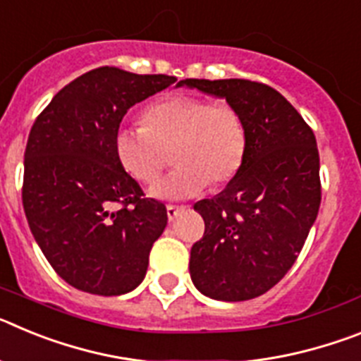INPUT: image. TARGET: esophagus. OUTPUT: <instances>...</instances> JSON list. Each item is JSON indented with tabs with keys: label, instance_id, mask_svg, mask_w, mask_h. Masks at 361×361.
Wrapping results in <instances>:
<instances>
[{
	"label": "esophagus",
	"instance_id": "1",
	"mask_svg": "<svg viewBox=\"0 0 361 361\" xmlns=\"http://www.w3.org/2000/svg\"><path fill=\"white\" fill-rule=\"evenodd\" d=\"M184 209H186L184 206H175V204H168V206H166V213H168V219L170 220L177 219L178 213H183Z\"/></svg>",
	"mask_w": 361,
	"mask_h": 361
}]
</instances>
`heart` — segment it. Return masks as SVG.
Instances as JSON below:
<instances>
[{
    "mask_svg": "<svg viewBox=\"0 0 361 361\" xmlns=\"http://www.w3.org/2000/svg\"><path fill=\"white\" fill-rule=\"evenodd\" d=\"M245 126L228 103L195 95H166L142 114V126H123L114 135L117 161L139 183H153L166 162L177 164L152 188L161 199H188L209 184H226L244 161Z\"/></svg>",
    "mask_w": 361,
    "mask_h": 361,
    "instance_id": "1",
    "label": "heart"
}]
</instances>
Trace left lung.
<instances>
[{
    "label": "left lung",
    "mask_w": 361,
    "mask_h": 361,
    "mask_svg": "<svg viewBox=\"0 0 361 361\" xmlns=\"http://www.w3.org/2000/svg\"><path fill=\"white\" fill-rule=\"evenodd\" d=\"M184 85L226 99L240 114L247 137L244 161L228 186L193 206L206 229L191 247V280L213 300L257 298L291 269L317 220V139L288 99L264 82H178Z\"/></svg>",
    "instance_id": "obj_1"
}]
</instances>
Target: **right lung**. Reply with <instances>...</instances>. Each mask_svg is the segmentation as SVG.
<instances>
[{
    "instance_id": "obj_1",
    "label": "right lung",
    "mask_w": 361,
    "mask_h": 361,
    "mask_svg": "<svg viewBox=\"0 0 361 361\" xmlns=\"http://www.w3.org/2000/svg\"><path fill=\"white\" fill-rule=\"evenodd\" d=\"M175 81L101 66L57 92L32 126L25 215L50 266L79 291L117 296L145 279L168 213L124 171L114 135L133 104Z\"/></svg>"
}]
</instances>
